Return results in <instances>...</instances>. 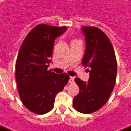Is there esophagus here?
Segmentation results:
<instances>
[{"mask_svg":"<svg viewBox=\"0 0 131 131\" xmlns=\"http://www.w3.org/2000/svg\"><path fill=\"white\" fill-rule=\"evenodd\" d=\"M68 82H69V83H74V77H70Z\"/></svg>","mask_w":131,"mask_h":131,"instance_id":"esophagus-1","label":"esophagus"}]
</instances>
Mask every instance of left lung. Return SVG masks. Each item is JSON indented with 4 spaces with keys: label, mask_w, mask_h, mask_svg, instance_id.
<instances>
[{
    "label": "left lung",
    "mask_w": 131,
    "mask_h": 131,
    "mask_svg": "<svg viewBox=\"0 0 131 131\" xmlns=\"http://www.w3.org/2000/svg\"><path fill=\"white\" fill-rule=\"evenodd\" d=\"M85 38V52L82 64L90 73L88 82L75 78L79 93L73 100L78 112L89 114L105 105L113 90L117 62L113 48L105 33L96 27H82Z\"/></svg>",
    "instance_id": "1"
}]
</instances>
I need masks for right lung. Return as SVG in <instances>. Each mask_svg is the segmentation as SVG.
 Masks as SVG:
<instances>
[{
    "mask_svg": "<svg viewBox=\"0 0 131 131\" xmlns=\"http://www.w3.org/2000/svg\"><path fill=\"white\" fill-rule=\"evenodd\" d=\"M66 27L40 24L24 39L16 63V79L23 104L32 112L45 114L52 110L58 93L63 91L70 77L48 70L55 40Z\"/></svg>",
    "mask_w": 131,
    "mask_h": 131,
    "instance_id": "1",
    "label": "right lung"
}]
</instances>
